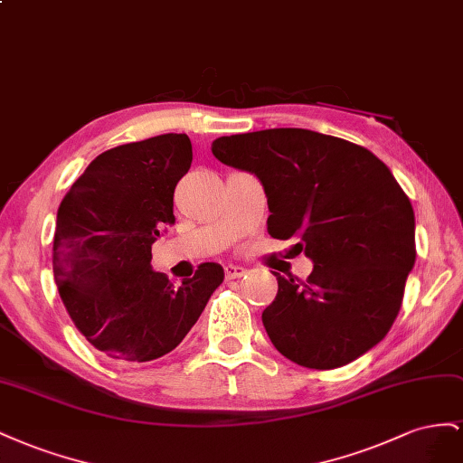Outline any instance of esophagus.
Segmentation results:
<instances>
[{
  "label": "esophagus",
  "mask_w": 463,
  "mask_h": 463,
  "mask_svg": "<svg viewBox=\"0 0 463 463\" xmlns=\"http://www.w3.org/2000/svg\"><path fill=\"white\" fill-rule=\"evenodd\" d=\"M224 275H227L229 279H239V277L246 275V269L241 268V266H232V263H229V266H224Z\"/></svg>",
  "instance_id": "34e87169"
}]
</instances>
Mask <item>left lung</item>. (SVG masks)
Masks as SVG:
<instances>
[{"label": "left lung", "mask_w": 463, "mask_h": 463, "mask_svg": "<svg viewBox=\"0 0 463 463\" xmlns=\"http://www.w3.org/2000/svg\"><path fill=\"white\" fill-rule=\"evenodd\" d=\"M221 163L260 178L268 231L314 269L277 277L261 322L288 361L329 371L386 337L415 263V215L390 168L368 149L300 128L219 137Z\"/></svg>", "instance_id": "obj_1"}]
</instances>
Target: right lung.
<instances>
[{"label": "right lung", "mask_w": 463, "mask_h": 463, "mask_svg": "<svg viewBox=\"0 0 463 463\" xmlns=\"http://www.w3.org/2000/svg\"><path fill=\"white\" fill-rule=\"evenodd\" d=\"M192 165L186 134L104 151L63 195L52 266L70 318L97 351L147 363L173 351L222 283L205 261L180 285L151 269V246L175 224V188Z\"/></svg>", "instance_id": "obj_1"}]
</instances>
